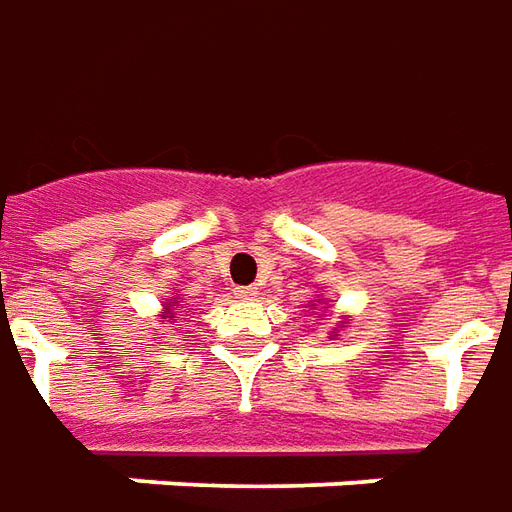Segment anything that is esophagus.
I'll return each mask as SVG.
<instances>
[{
    "label": "esophagus",
    "instance_id": "34e87169",
    "mask_svg": "<svg viewBox=\"0 0 512 512\" xmlns=\"http://www.w3.org/2000/svg\"><path fill=\"white\" fill-rule=\"evenodd\" d=\"M238 297H241V300H255L257 285H243V288H238Z\"/></svg>",
    "mask_w": 512,
    "mask_h": 512
}]
</instances>
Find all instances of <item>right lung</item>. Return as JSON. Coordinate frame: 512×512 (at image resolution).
<instances>
[{"label":"right lung","mask_w":512,"mask_h":512,"mask_svg":"<svg viewBox=\"0 0 512 512\" xmlns=\"http://www.w3.org/2000/svg\"><path fill=\"white\" fill-rule=\"evenodd\" d=\"M168 311H170V308H168Z\"/></svg>","instance_id":"1"}]
</instances>
